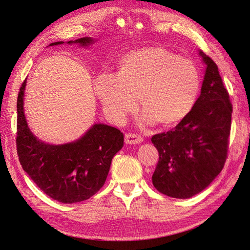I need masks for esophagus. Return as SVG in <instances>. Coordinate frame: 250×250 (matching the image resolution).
Instances as JSON below:
<instances>
[{"label": "esophagus", "mask_w": 250, "mask_h": 250, "mask_svg": "<svg viewBox=\"0 0 250 250\" xmlns=\"http://www.w3.org/2000/svg\"><path fill=\"white\" fill-rule=\"evenodd\" d=\"M125 144L136 145V144H140V143L143 142V137L141 135L129 133V134H125Z\"/></svg>", "instance_id": "esophagus-1"}]
</instances>
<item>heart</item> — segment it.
<instances>
[{
    "instance_id": "1",
    "label": "heart",
    "mask_w": 250,
    "mask_h": 250,
    "mask_svg": "<svg viewBox=\"0 0 250 250\" xmlns=\"http://www.w3.org/2000/svg\"><path fill=\"white\" fill-rule=\"evenodd\" d=\"M200 91V74L194 63L161 47H144L126 54L118 75L102 74L95 92L105 113L124 122L137 104L144 106L140 120L174 125L193 108Z\"/></svg>"
}]
</instances>
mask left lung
Masks as SVG:
<instances>
[{
    "label": "left lung",
    "mask_w": 250,
    "mask_h": 250,
    "mask_svg": "<svg viewBox=\"0 0 250 250\" xmlns=\"http://www.w3.org/2000/svg\"><path fill=\"white\" fill-rule=\"evenodd\" d=\"M205 64L201 94L189 115L173 130L152 136L159 161L152 184L163 194L189 199L224 168L231 130L232 105L218 66L199 51Z\"/></svg>",
    "instance_id": "obj_1"
}]
</instances>
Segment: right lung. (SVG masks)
Returning <instances> with one entry per match:
<instances>
[{"label": "right lung", "mask_w": 250, "mask_h": 250, "mask_svg": "<svg viewBox=\"0 0 250 250\" xmlns=\"http://www.w3.org/2000/svg\"><path fill=\"white\" fill-rule=\"evenodd\" d=\"M92 37L68 41L67 44L89 47ZM64 44L55 42L49 46ZM26 79L17 99V152L23 171L42 191L61 203L88 200L103 187L114 156L124 146V134L104 124H94L78 140L48 144L37 139L25 119L23 100Z\"/></svg>", "instance_id": "obj_1"}]
</instances>
